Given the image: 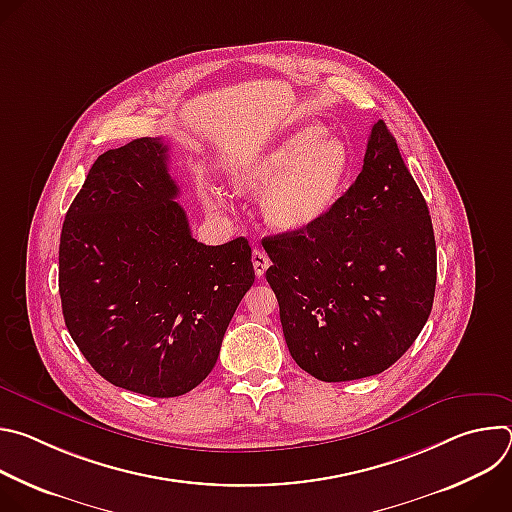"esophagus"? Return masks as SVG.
I'll return each mask as SVG.
<instances>
[{
    "mask_svg": "<svg viewBox=\"0 0 512 512\" xmlns=\"http://www.w3.org/2000/svg\"><path fill=\"white\" fill-rule=\"evenodd\" d=\"M253 267H255L257 277H263L269 267V257L261 249H253Z\"/></svg>",
    "mask_w": 512,
    "mask_h": 512,
    "instance_id": "obj_1",
    "label": "esophagus"
}]
</instances>
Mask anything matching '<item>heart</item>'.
<instances>
[{
	"label": "heart",
	"mask_w": 512,
	"mask_h": 512,
	"mask_svg": "<svg viewBox=\"0 0 512 512\" xmlns=\"http://www.w3.org/2000/svg\"><path fill=\"white\" fill-rule=\"evenodd\" d=\"M348 172L346 141L326 135L318 123H308L241 164L231 178L239 192L263 194L261 210L269 227L294 233L316 225L336 204ZM206 202L221 208L223 194L208 188Z\"/></svg>",
	"instance_id": "obj_1"
}]
</instances>
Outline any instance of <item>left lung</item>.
<instances>
[{"label": "left lung", "instance_id": "obj_1", "mask_svg": "<svg viewBox=\"0 0 512 512\" xmlns=\"http://www.w3.org/2000/svg\"><path fill=\"white\" fill-rule=\"evenodd\" d=\"M263 247L289 354L320 381L387 371L429 318L431 216L383 121L371 129L362 172L320 221Z\"/></svg>", "mask_w": 512, "mask_h": 512}]
</instances>
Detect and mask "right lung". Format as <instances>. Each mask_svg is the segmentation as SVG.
<instances>
[{
  "label": "right lung",
  "mask_w": 512,
  "mask_h": 512,
  "mask_svg": "<svg viewBox=\"0 0 512 512\" xmlns=\"http://www.w3.org/2000/svg\"><path fill=\"white\" fill-rule=\"evenodd\" d=\"M162 137L99 156L72 200L58 249L64 324L111 385L178 397L198 387L255 281L245 237L192 239Z\"/></svg>",
  "instance_id": "add662e5"
}]
</instances>
